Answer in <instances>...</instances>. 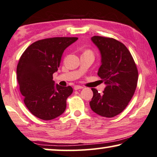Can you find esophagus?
Instances as JSON below:
<instances>
[{
    "instance_id": "obj_1",
    "label": "esophagus",
    "mask_w": 157,
    "mask_h": 157,
    "mask_svg": "<svg viewBox=\"0 0 157 157\" xmlns=\"http://www.w3.org/2000/svg\"><path fill=\"white\" fill-rule=\"evenodd\" d=\"M74 90H78V89H82V88H83V86H81L76 85V86H74Z\"/></svg>"
}]
</instances>
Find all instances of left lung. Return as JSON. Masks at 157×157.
Masks as SVG:
<instances>
[{"mask_svg":"<svg viewBox=\"0 0 157 157\" xmlns=\"http://www.w3.org/2000/svg\"><path fill=\"white\" fill-rule=\"evenodd\" d=\"M92 41L101 54L98 75L106 87L102 93L92 88L91 109L98 115L112 118L119 114L128 105L136 91L138 71L126 45L112 38L94 36Z\"/></svg>","mask_w":157,"mask_h":157,"instance_id":"1","label":"left lung"}]
</instances>
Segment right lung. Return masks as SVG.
Here are the masks:
<instances>
[{
  "mask_svg": "<svg viewBox=\"0 0 157 157\" xmlns=\"http://www.w3.org/2000/svg\"><path fill=\"white\" fill-rule=\"evenodd\" d=\"M76 37H55L39 40L21 55L17 76L24 102L30 112L42 120L54 119L64 113L71 86L55 85L52 74L57 71L64 50Z\"/></svg>",
  "mask_w": 157,
  "mask_h": 157,
  "instance_id": "1",
  "label": "right lung"
}]
</instances>
